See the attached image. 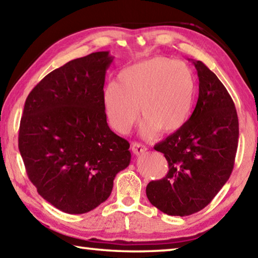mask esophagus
I'll use <instances>...</instances> for the list:
<instances>
[{"label": "esophagus", "instance_id": "1", "mask_svg": "<svg viewBox=\"0 0 258 258\" xmlns=\"http://www.w3.org/2000/svg\"><path fill=\"white\" fill-rule=\"evenodd\" d=\"M131 148H132V151L134 152V155H137V156L145 154V152L147 151V147L143 146L142 143H138V142H132Z\"/></svg>", "mask_w": 258, "mask_h": 258}]
</instances>
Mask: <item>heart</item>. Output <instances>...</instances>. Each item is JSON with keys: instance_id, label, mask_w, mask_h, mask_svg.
<instances>
[{"instance_id": "obj_1", "label": "heart", "mask_w": 258, "mask_h": 258, "mask_svg": "<svg viewBox=\"0 0 258 258\" xmlns=\"http://www.w3.org/2000/svg\"><path fill=\"white\" fill-rule=\"evenodd\" d=\"M196 81L186 63L165 56L140 61L119 73L118 83L104 87L103 108L113 128L125 133L140 113L142 135L174 133L189 119Z\"/></svg>"}]
</instances>
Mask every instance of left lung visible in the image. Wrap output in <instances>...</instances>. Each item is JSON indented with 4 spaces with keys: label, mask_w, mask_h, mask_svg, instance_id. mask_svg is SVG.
<instances>
[{
    "label": "left lung",
    "mask_w": 258,
    "mask_h": 258,
    "mask_svg": "<svg viewBox=\"0 0 258 258\" xmlns=\"http://www.w3.org/2000/svg\"><path fill=\"white\" fill-rule=\"evenodd\" d=\"M191 60L199 77V97L186 123L155 150L164 154L168 173L147 185V197L167 215L186 216L212 202L232 173L239 139L233 100L206 64Z\"/></svg>",
    "instance_id": "left-lung-1"
}]
</instances>
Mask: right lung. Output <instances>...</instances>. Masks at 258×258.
I'll use <instances>...</instances> for the list:
<instances>
[{"instance_id":"1","label":"right lung","mask_w":258,"mask_h":258,"mask_svg":"<svg viewBox=\"0 0 258 258\" xmlns=\"http://www.w3.org/2000/svg\"><path fill=\"white\" fill-rule=\"evenodd\" d=\"M113 56L94 52L43 78L26 99L19 151L42 198L84 214L109 198L116 174L131 163L130 143L109 128L103 108Z\"/></svg>"}]
</instances>
